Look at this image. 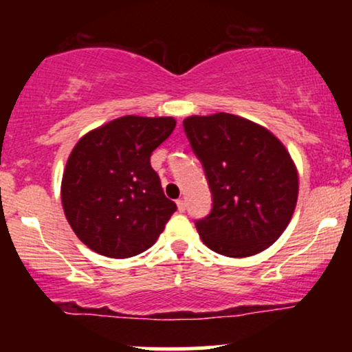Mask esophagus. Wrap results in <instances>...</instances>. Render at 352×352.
I'll list each match as a JSON object with an SVG mask.
<instances>
[{"mask_svg":"<svg viewBox=\"0 0 352 352\" xmlns=\"http://www.w3.org/2000/svg\"><path fill=\"white\" fill-rule=\"evenodd\" d=\"M177 207H179V212H185V208H187V201H185V199H179L177 200Z\"/></svg>","mask_w":352,"mask_h":352,"instance_id":"34e87169","label":"esophagus"}]
</instances>
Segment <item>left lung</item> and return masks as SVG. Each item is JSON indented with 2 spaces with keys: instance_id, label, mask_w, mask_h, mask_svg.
<instances>
[{
  "instance_id": "8db88e82",
  "label": "left lung",
  "mask_w": 352,
  "mask_h": 352,
  "mask_svg": "<svg viewBox=\"0 0 352 352\" xmlns=\"http://www.w3.org/2000/svg\"><path fill=\"white\" fill-rule=\"evenodd\" d=\"M184 131L212 192V210L195 221L201 241L232 258L272 246L298 199V172L285 145L261 125L225 112L187 117Z\"/></svg>"
}]
</instances>
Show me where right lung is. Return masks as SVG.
I'll use <instances>...</instances> for the list:
<instances>
[{"instance_id": "add662e5", "label": "right lung", "mask_w": 352, "mask_h": 352, "mask_svg": "<svg viewBox=\"0 0 352 352\" xmlns=\"http://www.w3.org/2000/svg\"><path fill=\"white\" fill-rule=\"evenodd\" d=\"M175 129L172 117L125 116L72 148L60 199L74 233L92 252L131 258L155 243L177 210L151 165Z\"/></svg>"}]
</instances>
